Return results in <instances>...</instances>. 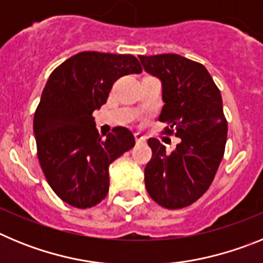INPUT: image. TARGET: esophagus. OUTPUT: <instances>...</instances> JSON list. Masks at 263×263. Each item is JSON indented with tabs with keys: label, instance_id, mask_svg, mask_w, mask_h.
I'll return each mask as SVG.
<instances>
[{
	"label": "esophagus",
	"instance_id": "1",
	"mask_svg": "<svg viewBox=\"0 0 263 263\" xmlns=\"http://www.w3.org/2000/svg\"><path fill=\"white\" fill-rule=\"evenodd\" d=\"M134 138H136V142L137 143H145L146 142V138L141 133H136V134H134Z\"/></svg>",
	"mask_w": 263,
	"mask_h": 263
}]
</instances>
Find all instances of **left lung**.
<instances>
[{"mask_svg": "<svg viewBox=\"0 0 263 263\" xmlns=\"http://www.w3.org/2000/svg\"><path fill=\"white\" fill-rule=\"evenodd\" d=\"M146 72L162 81L164 134L182 139L171 154L157 138L145 168L148 195L159 205L180 210L201 197L215 179L228 136L220 89L200 63L176 53L139 55Z\"/></svg>", "mask_w": 263, "mask_h": 263, "instance_id": "1", "label": "left lung"}]
</instances>
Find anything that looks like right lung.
<instances>
[{"mask_svg":"<svg viewBox=\"0 0 263 263\" xmlns=\"http://www.w3.org/2000/svg\"><path fill=\"white\" fill-rule=\"evenodd\" d=\"M141 72L133 55L84 51L48 78L34 115L36 153L50 187L69 205L85 210L105 199L109 166L136 143L122 126L101 138L92 113L106 103L117 79Z\"/></svg>","mask_w":263,"mask_h":263,"instance_id":"add662e5","label":"right lung"}]
</instances>
